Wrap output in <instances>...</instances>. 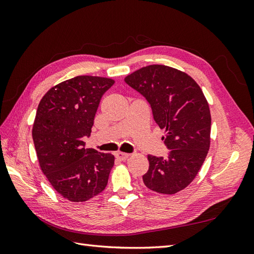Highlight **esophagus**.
I'll return each mask as SVG.
<instances>
[{
    "label": "esophagus",
    "mask_w": 254,
    "mask_h": 254,
    "mask_svg": "<svg viewBox=\"0 0 254 254\" xmlns=\"http://www.w3.org/2000/svg\"><path fill=\"white\" fill-rule=\"evenodd\" d=\"M115 157H117V159H119L120 161H125L129 158V153H126V152H117L115 153Z\"/></svg>",
    "instance_id": "obj_1"
}]
</instances>
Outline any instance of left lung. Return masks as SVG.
<instances>
[{"mask_svg": "<svg viewBox=\"0 0 254 254\" xmlns=\"http://www.w3.org/2000/svg\"><path fill=\"white\" fill-rule=\"evenodd\" d=\"M125 81L147 99L153 119L164 129L167 158L148 155L143 181L149 190L173 195L186 189L200 170L211 143V112L199 84L186 72L151 64Z\"/></svg>", "mask_w": 254, "mask_h": 254, "instance_id": "1", "label": "left lung"}]
</instances>
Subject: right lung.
Returning a JSON list of instances; mask_svg holds the SVG:
<instances>
[{"label":"right lung","mask_w":254,"mask_h":254,"mask_svg":"<svg viewBox=\"0 0 254 254\" xmlns=\"http://www.w3.org/2000/svg\"><path fill=\"white\" fill-rule=\"evenodd\" d=\"M114 80L80 75L51 88L38 106L33 140L42 173L58 194L83 202L105 190L114 156L84 148L95 113Z\"/></svg>","instance_id":"add662e5"}]
</instances>
